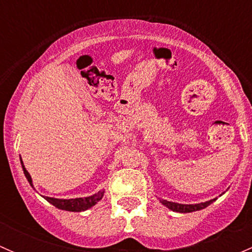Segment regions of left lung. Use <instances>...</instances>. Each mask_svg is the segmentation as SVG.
<instances>
[{
  "label": "left lung",
  "instance_id": "1",
  "mask_svg": "<svg viewBox=\"0 0 252 252\" xmlns=\"http://www.w3.org/2000/svg\"><path fill=\"white\" fill-rule=\"evenodd\" d=\"M216 199L210 200V201L202 202V204H196V205H182V204H175V202L166 201V200H162V204L166 207H168L169 210L174 211V212H180V213H188V212H194V211L202 210V208L207 207L208 205L212 204Z\"/></svg>",
  "mask_w": 252,
  "mask_h": 252
}]
</instances>
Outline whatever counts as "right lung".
<instances>
[{"label":"right lung","instance_id":"obj_1","mask_svg":"<svg viewBox=\"0 0 252 252\" xmlns=\"http://www.w3.org/2000/svg\"><path fill=\"white\" fill-rule=\"evenodd\" d=\"M23 171H24L25 177H27L28 182L32 184V177L28 173V171L25 169L24 164L22 162ZM103 196V191H98L97 194L93 195V196L89 197H79V199H69V200H61V199H53V197H47L45 196V199L47 200L50 204H52L55 207L60 208V210H65V211H72V212H80V211H85L88 208L93 207L94 205L97 204V201H100Z\"/></svg>","mask_w":252,"mask_h":252}]
</instances>
